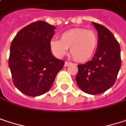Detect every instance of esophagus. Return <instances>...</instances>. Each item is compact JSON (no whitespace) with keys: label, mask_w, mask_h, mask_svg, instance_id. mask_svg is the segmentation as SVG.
<instances>
[{"label":"esophagus","mask_w":126,"mask_h":126,"mask_svg":"<svg viewBox=\"0 0 126 126\" xmlns=\"http://www.w3.org/2000/svg\"><path fill=\"white\" fill-rule=\"evenodd\" d=\"M71 64V63H69V62H67V61H65V64H64V66L65 67H67V66H68L69 65Z\"/></svg>","instance_id":"esophagus-1"}]
</instances>
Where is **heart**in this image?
Wrapping results in <instances>:
<instances>
[{"mask_svg": "<svg viewBox=\"0 0 126 126\" xmlns=\"http://www.w3.org/2000/svg\"><path fill=\"white\" fill-rule=\"evenodd\" d=\"M98 46V37L93 31L74 28L61 35V40L52 39L49 48L52 54L61 58L70 48V54L78 62H86L92 58Z\"/></svg>", "mask_w": 126, "mask_h": 126, "instance_id": "1", "label": "heart"}]
</instances>
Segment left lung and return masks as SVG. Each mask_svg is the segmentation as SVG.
Wrapping results in <instances>:
<instances>
[{
  "instance_id": "1",
  "label": "left lung",
  "mask_w": 126,
  "mask_h": 126,
  "mask_svg": "<svg viewBox=\"0 0 126 126\" xmlns=\"http://www.w3.org/2000/svg\"><path fill=\"white\" fill-rule=\"evenodd\" d=\"M98 32V46L92 60L78 65L76 82L85 93L97 95L111 88L121 66L120 47L110 31L92 22Z\"/></svg>"
}]
</instances>
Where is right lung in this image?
Returning a JSON list of instances; mask_svg holds the SVG:
<instances>
[{
    "mask_svg": "<svg viewBox=\"0 0 126 126\" xmlns=\"http://www.w3.org/2000/svg\"><path fill=\"white\" fill-rule=\"evenodd\" d=\"M55 27L44 21L20 30L10 47L9 66L14 85L28 96H38L52 87L65 62L55 58L49 48Z\"/></svg>",
    "mask_w": 126,
    "mask_h": 126,
    "instance_id": "add662e5",
    "label": "right lung"
}]
</instances>
